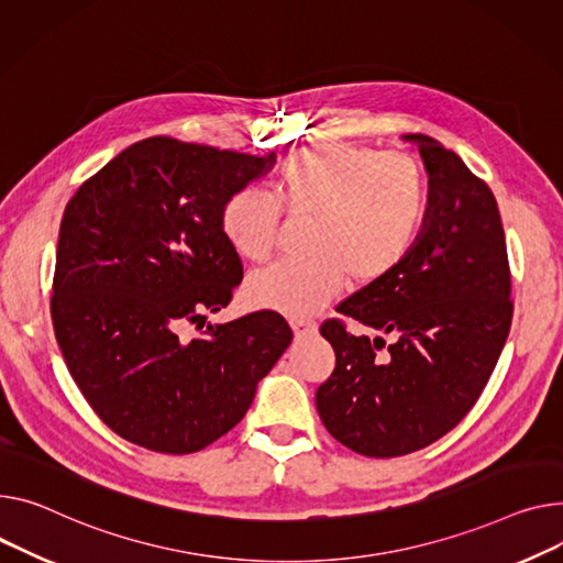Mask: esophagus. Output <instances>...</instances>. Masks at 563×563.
I'll use <instances>...</instances> for the list:
<instances>
[{
	"instance_id": "obj_1",
	"label": "esophagus",
	"mask_w": 563,
	"mask_h": 563,
	"mask_svg": "<svg viewBox=\"0 0 563 563\" xmlns=\"http://www.w3.org/2000/svg\"><path fill=\"white\" fill-rule=\"evenodd\" d=\"M291 330L296 340H306V336L317 332V323L314 321H306V319H294L291 321Z\"/></svg>"
}]
</instances>
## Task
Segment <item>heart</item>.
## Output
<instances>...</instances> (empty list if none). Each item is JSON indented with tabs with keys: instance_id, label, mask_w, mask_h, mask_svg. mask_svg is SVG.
Here are the masks:
<instances>
[{
	"instance_id": "obj_1",
	"label": "heart",
	"mask_w": 563,
	"mask_h": 563,
	"mask_svg": "<svg viewBox=\"0 0 563 563\" xmlns=\"http://www.w3.org/2000/svg\"><path fill=\"white\" fill-rule=\"evenodd\" d=\"M278 198L296 217H312L306 251L255 272L246 298L255 308L306 319L325 308L351 276L371 285L396 272L421 233L428 185L407 154L357 144H314L289 156L278 174ZM276 197L242 187L221 210V231L249 260H267L280 233Z\"/></svg>"
}]
</instances>
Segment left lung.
Returning a JSON list of instances; mask_svg holds the SVG:
<instances>
[{"label":"left lung","mask_w":563,"mask_h":563,"mask_svg":"<svg viewBox=\"0 0 563 563\" xmlns=\"http://www.w3.org/2000/svg\"><path fill=\"white\" fill-rule=\"evenodd\" d=\"M415 142L430 176L423 229L402 265L321 323L334 349L317 389L325 430L366 457H400L451 432L489 383L511 328V274L494 192L428 135ZM383 333L393 342L387 345Z\"/></svg>","instance_id":"1"}]
</instances>
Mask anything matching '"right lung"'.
I'll use <instances>...</instances> for the list:
<instances>
[{"label": "right lung", "mask_w": 563, "mask_h": 563, "mask_svg": "<svg viewBox=\"0 0 563 563\" xmlns=\"http://www.w3.org/2000/svg\"><path fill=\"white\" fill-rule=\"evenodd\" d=\"M274 165L174 137H146L90 176L63 212L52 294L56 342L97 417L167 455L235 428L291 344L272 310L206 325L242 283L221 210Z\"/></svg>", "instance_id": "right-lung-1"}]
</instances>
